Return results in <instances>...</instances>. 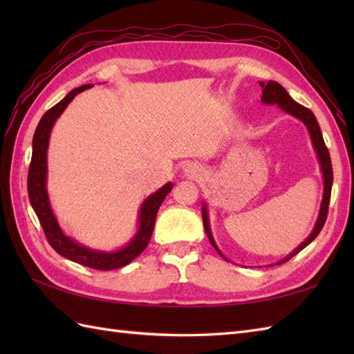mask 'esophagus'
Returning a JSON list of instances; mask_svg holds the SVG:
<instances>
[{"label":"esophagus","mask_w":354,"mask_h":354,"mask_svg":"<svg viewBox=\"0 0 354 354\" xmlns=\"http://www.w3.org/2000/svg\"><path fill=\"white\" fill-rule=\"evenodd\" d=\"M183 171L187 178H192V179H196V178L202 176V167L196 162H187L183 167Z\"/></svg>","instance_id":"esophagus-1"}]
</instances>
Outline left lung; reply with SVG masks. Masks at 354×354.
<instances>
[{
  "mask_svg": "<svg viewBox=\"0 0 354 354\" xmlns=\"http://www.w3.org/2000/svg\"><path fill=\"white\" fill-rule=\"evenodd\" d=\"M261 89H263V95H261V102L265 104H277L278 108L283 109L288 114L293 115L295 118H298L299 122H303L304 126L307 127V131L310 133V140L315 152H317V158L319 161V167H321V173H322V181H324V193H322V201H321V207H319V213H318V219L315 222V227L312 230V232L309 234L304 242L299 245L298 248H295L289 255H286L284 259H281L277 265H281V263H286L288 260H290L293 255H297L299 251L304 250V248L312 243L317 236L321 232L322 227H324L326 219H327V212H328V204H330V194H332V184H333V169H332V161H330V153L326 147L324 138H322V133L319 129V124L317 122V117L313 115V112L310 109H307L303 104L297 103L295 100L292 99L289 95V93L278 84V82L269 80L268 84L265 82H259ZM202 221H204V228L207 236L209 239V242L214 246V250L219 252L225 260H228L225 255L221 252L219 248H217L214 237L212 234V228H209V221H208V209H207V204H202Z\"/></svg>",
  "mask_w": 354,
  "mask_h": 354,
  "instance_id": "8db88e82",
  "label": "left lung"
}]
</instances>
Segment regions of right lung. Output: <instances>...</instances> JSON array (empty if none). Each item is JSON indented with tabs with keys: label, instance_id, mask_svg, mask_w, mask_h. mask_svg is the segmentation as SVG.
<instances>
[{
	"label": "right lung",
	"instance_id": "add662e5",
	"mask_svg": "<svg viewBox=\"0 0 354 354\" xmlns=\"http://www.w3.org/2000/svg\"><path fill=\"white\" fill-rule=\"evenodd\" d=\"M93 88V85H82L76 89H73L66 94L64 99L55 104L42 115L39 124H37L35 135H33V152H32V162L28 167V178H27V189H28V199L32 204L37 219L41 222V227L45 232L48 243L53 250L62 257L71 261H76L79 265L93 268L97 270H112L117 268H123L138 257V255L146 250L150 237H152L156 213L160 209L164 198L171 192L173 184L167 183L162 185L160 190L150 194L149 198L142 201L138 212V228L135 236L129 240V243L120 248L117 251H99L91 250L85 245L76 242L73 237L65 236L62 228L59 227L57 219L50 204L48 192H47V150L51 129L55 126L56 120L61 117L65 108L68 106L70 102L79 93L85 89Z\"/></svg>",
	"mask_w": 354,
	"mask_h": 354
}]
</instances>
